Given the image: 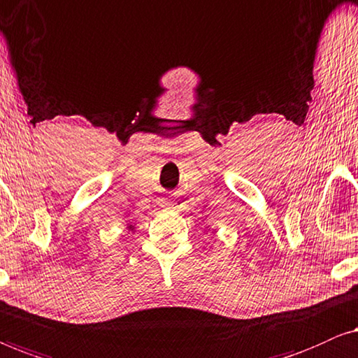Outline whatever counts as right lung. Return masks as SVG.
Instances as JSON below:
<instances>
[{
	"instance_id": "add662e5",
	"label": "right lung",
	"mask_w": 358,
	"mask_h": 358,
	"mask_svg": "<svg viewBox=\"0 0 358 358\" xmlns=\"http://www.w3.org/2000/svg\"><path fill=\"white\" fill-rule=\"evenodd\" d=\"M127 230H128V231H131V234H134V231H136V227H134L133 224H128V225H127Z\"/></svg>"
}]
</instances>
